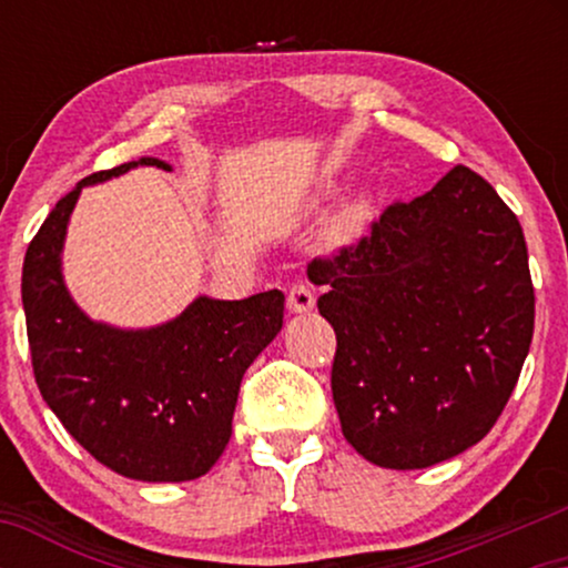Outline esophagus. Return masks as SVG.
Returning <instances> with one entry per match:
<instances>
[{
	"mask_svg": "<svg viewBox=\"0 0 568 568\" xmlns=\"http://www.w3.org/2000/svg\"><path fill=\"white\" fill-rule=\"evenodd\" d=\"M315 307V294L310 292L307 284H292L290 292H286V310H290L292 315H302V313H310V310Z\"/></svg>",
	"mask_w": 568,
	"mask_h": 568,
	"instance_id": "esophagus-1",
	"label": "esophagus"
}]
</instances>
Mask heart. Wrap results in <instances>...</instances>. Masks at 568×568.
Listing matches in <instances>:
<instances>
[{
	"instance_id": "b5f03b06",
	"label": "heart",
	"mask_w": 568,
	"mask_h": 568,
	"mask_svg": "<svg viewBox=\"0 0 568 568\" xmlns=\"http://www.w3.org/2000/svg\"><path fill=\"white\" fill-rule=\"evenodd\" d=\"M341 193H344V181L336 175L325 178V181L317 183V189L313 191V196L307 201V209L313 214H323L333 201H336ZM377 204L375 196L369 191H359L354 193L352 199H346L344 204L336 209V214L331 216L328 222V240L333 245H346L354 243L356 237L364 235V230L369 227L372 220H375Z\"/></svg>"
}]
</instances>
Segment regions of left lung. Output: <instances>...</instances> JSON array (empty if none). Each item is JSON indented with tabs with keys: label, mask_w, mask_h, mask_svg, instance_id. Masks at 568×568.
I'll return each instance as SVG.
<instances>
[{
	"label": "left lung",
	"mask_w": 568,
	"mask_h": 568,
	"mask_svg": "<svg viewBox=\"0 0 568 568\" xmlns=\"http://www.w3.org/2000/svg\"><path fill=\"white\" fill-rule=\"evenodd\" d=\"M307 276L328 286L333 403L364 460L429 468L491 432L530 352L535 294L523 227L484 178L453 168Z\"/></svg>",
	"instance_id": "1"
}]
</instances>
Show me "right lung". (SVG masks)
I'll use <instances>...</instances> for the list:
<instances>
[{
    "instance_id": "obj_1",
    "label": "right lung",
    "mask_w": 568,
    "mask_h": 568,
    "mask_svg": "<svg viewBox=\"0 0 568 568\" xmlns=\"http://www.w3.org/2000/svg\"><path fill=\"white\" fill-rule=\"evenodd\" d=\"M134 168L173 170L158 158L126 162L53 206L22 263V307L38 390L64 429L123 478L181 484L206 476L227 447L240 383L282 331L284 294H199L150 328L92 321L64 278L69 220L82 189Z\"/></svg>"
}]
</instances>
